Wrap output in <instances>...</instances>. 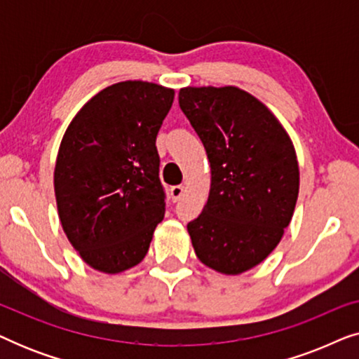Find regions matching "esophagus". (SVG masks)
I'll use <instances>...</instances> for the list:
<instances>
[{"instance_id": "obj_1", "label": "esophagus", "mask_w": 359, "mask_h": 359, "mask_svg": "<svg viewBox=\"0 0 359 359\" xmlns=\"http://www.w3.org/2000/svg\"><path fill=\"white\" fill-rule=\"evenodd\" d=\"M170 193H171V199H173L175 203H178V201L181 199V196L184 194V186L183 184L173 186V188L170 189Z\"/></svg>"}]
</instances>
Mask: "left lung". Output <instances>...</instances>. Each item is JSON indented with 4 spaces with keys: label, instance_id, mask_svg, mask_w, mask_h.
<instances>
[{
    "label": "left lung",
    "instance_id": "8db88e82",
    "mask_svg": "<svg viewBox=\"0 0 359 359\" xmlns=\"http://www.w3.org/2000/svg\"><path fill=\"white\" fill-rule=\"evenodd\" d=\"M178 100L210 163L208 203L188 224L196 257L222 274L248 271L292 219L296 150L273 112L240 88L188 86Z\"/></svg>",
    "mask_w": 359,
    "mask_h": 359
}]
</instances>
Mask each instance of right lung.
<instances>
[{
    "mask_svg": "<svg viewBox=\"0 0 359 359\" xmlns=\"http://www.w3.org/2000/svg\"><path fill=\"white\" fill-rule=\"evenodd\" d=\"M173 100V90L155 83H116L93 96L63 135L53 171L58 217L97 271L139 264L163 219L155 142Z\"/></svg>",
    "mask_w": 359,
    "mask_h": 359,
    "instance_id": "add662e5",
    "label": "right lung"
}]
</instances>
